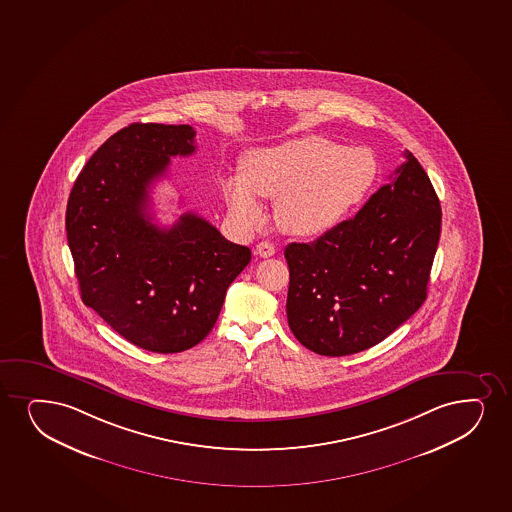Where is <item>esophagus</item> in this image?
Instances as JSON below:
<instances>
[{"instance_id": "esophagus-1", "label": "esophagus", "mask_w": 512, "mask_h": 512, "mask_svg": "<svg viewBox=\"0 0 512 512\" xmlns=\"http://www.w3.org/2000/svg\"><path fill=\"white\" fill-rule=\"evenodd\" d=\"M255 252H257L259 257H264V259H267V257H272V255L276 253V248H274V245L269 243V241H260L259 245H257V248H255Z\"/></svg>"}]
</instances>
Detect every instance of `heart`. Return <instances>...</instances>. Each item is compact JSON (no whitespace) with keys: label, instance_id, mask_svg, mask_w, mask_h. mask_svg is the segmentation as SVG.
I'll list each match as a JSON object with an SVG mask.
<instances>
[{"label":"heart","instance_id":"heart-1","mask_svg":"<svg viewBox=\"0 0 512 512\" xmlns=\"http://www.w3.org/2000/svg\"><path fill=\"white\" fill-rule=\"evenodd\" d=\"M377 176L379 163L365 147L305 135L248 151L241 159V175L221 178V193L241 228H257L262 221L259 195L277 200L279 228L313 236L334 228L360 205Z\"/></svg>","mask_w":512,"mask_h":512}]
</instances>
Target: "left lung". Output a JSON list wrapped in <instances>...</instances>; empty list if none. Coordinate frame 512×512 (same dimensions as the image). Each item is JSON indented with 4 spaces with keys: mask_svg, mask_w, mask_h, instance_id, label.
I'll return each instance as SVG.
<instances>
[{
    "mask_svg": "<svg viewBox=\"0 0 512 512\" xmlns=\"http://www.w3.org/2000/svg\"><path fill=\"white\" fill-rule=\"evenodd\" d=\"M404 157L353 219L284 250L289 329L317 355L372 348L427 298L442 209L425 169Z\"/></svg>",
    "mask_w": 512,
    "mask_h": 512,
    "instance_id": "8db88e82",
    "label": "left lung"
}]
</instances>
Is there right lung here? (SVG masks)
I'll return each mask as SVG.
<instances>
[{
	"mask_svg": "<svg viewBox=\"0 0 512 512\" xmlns=\"http://www.w3.org/2000/svg\"><path fill=\"white\" fill-rule=\"evenodd\" d=\"M193 142L190 125L132 123L92 154L68 197V247L82 300L152 353L199 344L252 259L250 248L193 212L171 228L152 223L149 188L171 157L195 152Z\"/></svg>",
	"mask_w": 512,
	"mask_h": 512,
	"instance_id": "1",
	"label": "right lung"
}]
</instances>
